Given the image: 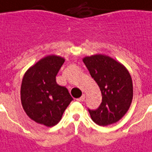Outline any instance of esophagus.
Segmentation results:
<instances>
[{
	"label": "esophagus",
	"mask_w": 152,
	"mask_h": 152,
	"mask_svg": "<svg viewBox=\"0 0 152 152\" xmlns=\"http://www.w3.org/2000/svg\"><path fill=\"white\" fill-rule=\"evenodd\" d=\"M77 100H78V102H83V101L85 100V94H83L82 96L79 98H78Z\"/></svg>",
	"instance_id": "34e87169"
}]
</instances>
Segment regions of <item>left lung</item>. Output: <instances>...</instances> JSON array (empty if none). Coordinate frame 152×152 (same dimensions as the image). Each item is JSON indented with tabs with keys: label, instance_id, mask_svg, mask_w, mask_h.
Masks as SVG:
<instances>
[{
	"label": "left lung",
	"instance_id": "8db88e82",
	"mask_svg": "<svg viewBox=\"0 0 152 152\" xmlns=\"http://www.w3.org/2000/svg\"><path fill=\"white\" fill-rule=\"evenodd\" d=\"M83 61L102 94L100 106L95 110L88 108L92 120L99 126L117 122L126 114L132 101L129 72L120 63L103 54L85 57Z\"/></svg>",
	"mask_w": 152,
	"mask_h": 152
}]
</instances>
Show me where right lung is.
Wrapping results in <instances>:
<instances>
[{"label": "right lung", "instance_id": "1", "mask_svg": "<svg viewBox=\"0 0 152 152\" xmlns=\"http://www.w3.org/2000/svg\"><path fill=\"white\" fill-rule=\"evenodd\" d=\"M64 59L49 55L26 71L20 88L22 107L33 121L46 126H54L74 99L65 87L56 82Z\"/></svg>", "mask_w": 152, "mask_h": 152}]
</instances>
